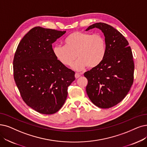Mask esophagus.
I'll list each match as a JSON object with an SVG mask.
<instances>
[{
    "label": "esophagus",
    "instance_id": "esophagus-1",
    "mask_svg": "<svg viewBox=\"0 0 147 147\" xmlns=\"http://www.w3.org/2000/svg\"><path fill=\"white\" fill-rule=\"evenodd\" d=\"M75 78H78L79 77H81V75L80 74H78V73H76L75 74Z\"/></svg>",
    "mask_w": 147,
    "mask_h": 147
}]
</instances>
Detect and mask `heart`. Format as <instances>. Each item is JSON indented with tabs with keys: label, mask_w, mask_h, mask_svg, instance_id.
<instances>
[{
	"label": "heart",
	"mask_w": 147,
	"mask_h": 147,
	"mask_svg": "<svg viewBox=\"0 0 147 147\" xmlns=\"http://www.w3.org/2000/svg\"><path fill=\"white\" fill-rule=\"evenodd\" d=\"M64 44L55 46L53 53L57 59L66 66L71 65L77 57L78 59L72 66L77 71L87 67L90 69L97 67L106 54V42L99 34L75 31L65 38Z\"/></svg>",
	"instance_id": "heart-1"
}]
</instances>
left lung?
<instances>
[{"instance_id":"left-lung-1","label":"left lung","mask_w":147,"mask_h":147,"mask_svg":"<svg viewBox=\"0 0 147 147\" xmlns=\"http://www.w3.org/2000/svg\"><path fill=\"white\" fill-rule=\"evenodd\" d=\"M96 28L104 34L107 51L99 65L84 74L88 80L86 92L96 106L108 109L120 102L133 83L134 62L130 46L117 29L104 23H96L86 31Z\"/></svg>"}]
</instances>
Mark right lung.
Wrapping results in <instances>:
<instances>
[{
  "mask_svg": "<svg viewBox=\"0 0 147 147\" xmlns=\"http://www.w3.org/2000/svg\"><path fill=\"white\" fill-rule=\"evenodd\" d=\"M66 31L40 26L21 40L13 60L14 78L23 100L34 110L54 114L66 101L75 72L58 61L52 44Z\"/></svg>",
  "mask_w": 147,
  "mask_h": 147,
  "instance_id": "1",
  "label": "right lung"
}]
</instances>
